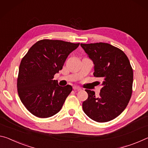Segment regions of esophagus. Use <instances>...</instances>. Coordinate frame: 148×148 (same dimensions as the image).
<instances>
[{"mask_svg":"<svg viewBox=\"0 0 148 148\" xmlns=\"http://www.w3.org/2000/svg\"><path fill=\"white\" fill-rule=\"evenodd\" d=\"M73 88L74 90H78V91H79V90H81V88H79V87H77V86H73Z\"/></svg>","mask_w":148,"mask_h":148,"instance_id":"1","label":"esophagus"}]
</instances>
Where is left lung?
I'll return each mask as SVG.
<instances>
[{"instance_id": "8db88e82", "label": "left lung", "mask_w": 148, "mask_h": 148, "mask_svg": "<svg viewBox=\"0 0 148 148\" xmlns=\"http://www.w3.org/2000/svg\"><path fill=\"white\" fill-rule=\"evenodd\" d=\"M81 46L94 62V76L103 79V86L98 97L94 91L85 90L88 99L83 103V111L96 122L110 121L125 110L131 98V65L124 52L108 43H81Z\"/></svg>"}]
</instances>
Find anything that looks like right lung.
<instances>
[{"mask_svg": "<svg viewBox=\"0 0 148 148\" xmlns=\"http://www.w3.org/2000/svg\"><path fill=\"white\" fill-rule=\"evenodd\" d=\"M80 43L42 39L31 47L21 60L17 79L19 98L33 115L48 118L61 110L72 86L53 80L65 60Z\"/></svg>", "mask_w": 148, "mask_h": 148, "instance_id": "1", "label": "right lung"}]
</instances>
